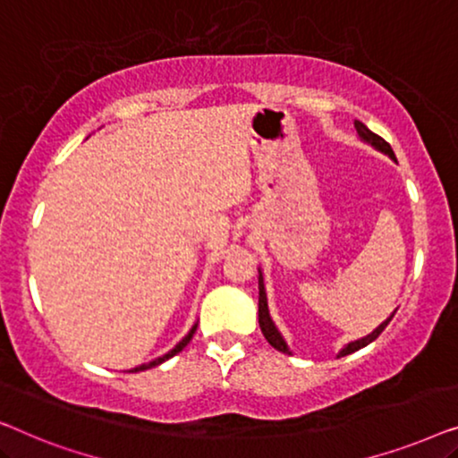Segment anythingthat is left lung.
<instances>
[{"label": "left lung", "mask_w": 458, "mask_h": 458, "mask_svg": "<svg viewBox=\"0 0 458 458\" xmlns=\"http://www.w3.org/2000/svg\"><path fill=\"white\" fill-rule=\"evenodd\" d=\"M355 128H357V132H359L360 139L367 140V143H371L373 147H376V149L386 153V156H390L392 159H396V157H394V151H392V147H390L388 143H386V140H384L382 137H377L376 132H371L369 128H367V126L363 124V122H355ZM394 313H396V311H394ZM394 313H392L390 318L386 319L382 326L376 327V330H373V332L369 334V336H365V338H360V340H355V343H351L349 346H344V349L340 351L338 357L351 355V352H355V351H359V349H363V346H367L369 343H373V340H376V338L379 336V334L384 332V327L390 324V319L394 318ZM259 327H261L263 336H266L267 343L272 344L276 351H280V352H291V351H288L286 343H284V338H282L280 332L276 330L272 318H269V311H267V296H266V288H263L261 274H259Z\"/></svg>", "instance_id": "obj_1"}]
</instances>
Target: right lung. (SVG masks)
<instances>
[{
	"mask_svg": "<svg viewBox=\"0 0 458 458\" xmlns=\"http://www.w3.org/2000/svg\"><path fill=\"white\" fill-rule=\"evenodd\" d=\"M195 330H197V326H192V327H191V332H189V334H186V336H184L182 340H180V343H178L176 346H174V349H172L170 352H167V355H164V357H159V359H156V360H151V363H145V365H139V367H134V369H131V373H137V371H145V369H151V367H156V365H162V363H164V360H167V359H170V357H174V355H178V352H180V351H182V349H184V346L191 343V340H192V334H195Z\"/></svg>",
	"mask_w": 458,
	"mask_h": 458,
	"instance_id": "right-lung-1",
	"label": "right lung"
}]
</instances>
